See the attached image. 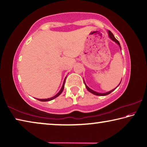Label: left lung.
Returning <instances> with one entry per match:
<instances>
[{
	"label": "left lung",
	"instance_id": "1",
	"mask_svg": "<svg viewBox=\"0 0 147 147\" xmlns=\"http://www.w3.org/2000/svg\"><path fill=\"white\" fill-rule=\"evenodd\" d=\"M108 34H109V38H110L111 39H112V40L113 41H115V43H117L119 45V47H121V46H120V43H119V41L117 40V39L115 37H114V36H113V34L111 33V31H108ZM84 84H85V85H86V88H87V89H88V90L90 92V93H93V94H95V95H98V96H105V95H107V94H109V93H111V92H112L113 91H114L115 90V89H113V90H111V91H109V92H107V93H97V92H95V91H93L92 90V89H91L90 88H89L88 86H86V83L84 82ZM121 84V83H120Z\"/></svg>",
	"mask_w": 147,
	"mask_h": 147
}]
</instances>
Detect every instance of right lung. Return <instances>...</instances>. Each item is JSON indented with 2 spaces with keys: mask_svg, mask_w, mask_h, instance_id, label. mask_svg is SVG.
I'll return each instance as SVG.
<instances>
[{
  "mask_svg": "<svg viewBox=\"0 0 147 147\" xmlns=\"http://www.w3.org/2000/svg\"><path fill=\"white\" fill-rule=\"evenodd\" d=\"M65 80H66V78H65V80H64V82H63V86H62V88H61V90L59 91L58 92V93L56 94L55 96H54L53 97H51V98H47V99H38V100H39V101H41V102H47V101L52 100H53V99L56 98V97H58V96L62 93V91H63V89H64V84H65Z\"/></svg>",
  "mask_w": 147,
  "mask_h": 147,
  "instance_id": "right-lung-1",
  "label": "right lung"
}]
</instances>
